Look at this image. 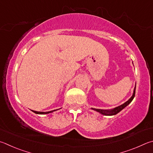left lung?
<instances>
[{"label": "left lung", "instance_id": "8db88e82", "mask_svg": "<svg viewBox=\"0 0 153 153\" xmlns=\"http://www.w3.org/2000/svg\"><path fill=\"white\" fill-rule=\"evenodd\" d=\"M135 90H136V86L134 88V93H133V95L132 96L131 98H130L128 100L127 102H125L124 104H122L120 105H119V106L116 107L115 108H114L112 110H101V109H96V108H92L93 110L97 111V112H98L102 114L105 115V116H112V115H115L116 114H118L119 112H120V111L124 109V108L126 106V105H128L130 102L132 101V100L134 99V96H135Z\"/></svg>", "mask_w": 153, "mask_h": 153}]
</instances>
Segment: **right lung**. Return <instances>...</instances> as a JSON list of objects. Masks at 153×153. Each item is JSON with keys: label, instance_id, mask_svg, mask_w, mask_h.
I'll use <instances>...</instances> for the list:
<instances>
[{"label": "right lung", "instance_id": "obj_1", "mask_svg": "<svg viewBox=\"0 0 153 153\" xmlns=\"http://www.w3.org/2000/svg\"><path fill=\"white\" fill-rule=\"evenodd\" d=\"M57 110H52V111H49V112H37V111H34V110H32L33 112L35 113V114H49V113H51L54 112V111Z\"/></svg>", "mask_w": 153, "mask_h": 153}]
</instances>
